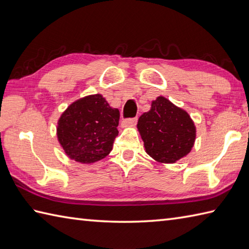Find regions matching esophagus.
Masks as SVG:
<instances>
[{"instance_id": "obj_1", "label": "esophagus", "mask_w": 249, "mask_h": 249, "mask_svg": "<svg viewBox=\"0 0 249 249\" xmlns=\"http://www.w3.org/2000/svg\"><path fill=\"white\" fill-rule=\"evenodd\" d=\"M137 121H138L137 118L125 119L123 122H122V126H124V127H127V126H135L137 124Z\"/></svg>"}]
</instances>
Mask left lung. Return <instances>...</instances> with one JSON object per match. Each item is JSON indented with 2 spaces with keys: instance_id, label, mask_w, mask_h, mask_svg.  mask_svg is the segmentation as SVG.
<instances>
[{
  "instance_id": "1",
  "label": "left lung",
  "mask_w": 249,
  "mask_h": 249,
  "mask_svg": "<svg viewBox=\"0 0 249 249\" xmlns=\"http://www.w3.org/2000/svg\"><path fill=\"white\" fill-rule=\"evenodd\" d=\"M137 127L145 152L158 162L173 163L192 151L196 126L186 111L160 96L142 114Z\"/></svg>"
}]
</instances>
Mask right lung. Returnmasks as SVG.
Returning a JSON list of instances; mask_svg holds the SVG:
<instances>
[{
    "label": "right lung",
    "instance_id": "add662e5",
    "mask_svg": "<svg viewBox=\"0 0 249 249\" xmlns=\"http://www.w3.org/2000/svg\"><path fill=\"white\" fill-rule=\"evenodd\" d=\"M120 111L95 94L68 106L57 122V139L66 155L81 163H92L112 150Z\"/></svg>",
    "mask_w": 249,
    "mask_h": 249
}]
</instances>
